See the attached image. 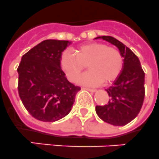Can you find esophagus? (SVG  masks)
<instances>
[{
	"instance_id": "obj_1",
	"label": "esophagus",
	"mask_w": 159,
	"mask_h": 159,
	"mask_svg": "<svg viewBox=\"0 0 159 159\" xmlns=\"http://www.w3.org/2000/svg\"><path fill=\"white\" fill-rule=\"evenodd\" d=\"M84 89L86 90H89V91H90V92H96L95 89H91V88H86V87H85Z\"/></svg>"
}]
</instances>
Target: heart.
I'll use <instances>...</instances> for the list:
<instances>
[{"label": "heart", "instance_id": "heart-1", "mask_svg": "<svg viewBox=\"0 0 159 159\" xmlns=\"http://www.w3.org/2000/svg\"><path fill=\"white\" fill-rule=\"evenodd\" d=\"M74 54L65 52L61 58V66L71 82H75L87 65L90 71L80 77L78 82L86 85H98L114 81L123 67V56L115 47L102 43L81 45L73 50Z\"/></svg>", "mask_w": 159, "mask_h": 159}]
</instances>
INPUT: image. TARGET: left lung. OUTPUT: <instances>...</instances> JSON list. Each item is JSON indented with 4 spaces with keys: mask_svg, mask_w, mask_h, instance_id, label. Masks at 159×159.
<instances>
[{
    "mask_svg": "<svg viewBox=\"0 0 159 159\" xmlns=\"http://www.w3.org/2000/svg\"><path fill=\"white\" fill-rule=\"evenodd\" d=\"M95 39L115 45L124 58L123 70L106 91L108 102L103 106H96L95 111L101 120L110 125L124 126L136 118L141 111L145 98V73L138 57L123 43L111 36Z\"/></svg>",
    "mask_w": 159,
    "mask_h": 159,
    "instance_id": "obj_1",
    "label": "left lung"
}]
</instances>
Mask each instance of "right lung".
<instances>
[{"instance_id":"right-lung-1","label":"right lung","mask_w":159,"mask_h":159,"mask_svg":"<svg viewBox=\"0 0 159 159\" xmlns=\"http://www.w3.org/2000/svg\"><path fill=\"white\" fill-rule=\"evenodd\" d=\"M70 43L47 39L22 56L18 94L28 112L39 120L54 122L67 116L81 90L68 81L61 67V55Z\"/></svg>"}]
</instances>
